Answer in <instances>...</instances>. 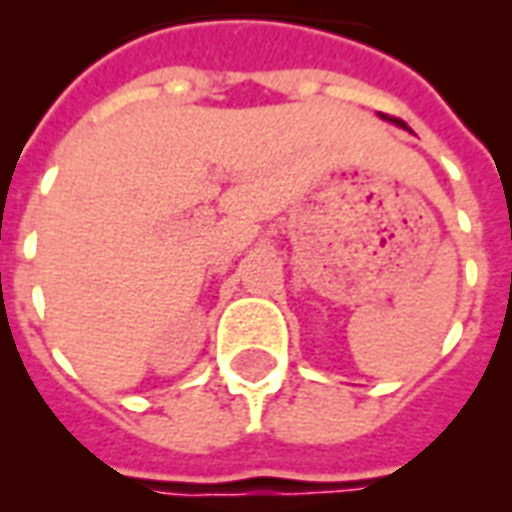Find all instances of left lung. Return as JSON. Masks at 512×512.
<instances>
[{
    "instance_id": "obj_1",
    "label": "left lung",
    "mask_w": 512,
    "mask_h": 512,
    "mask_svg": "<svg viewBox=\"0 0 512 512\" xmlns=\"http://www.w3.org/2000/svg\"><path fill=\"white\" fill-rule=\"evenodd\" d=\"M393 122H396V124H404V122H401V119H393Z\"/></svg>"
}]
</instances>
